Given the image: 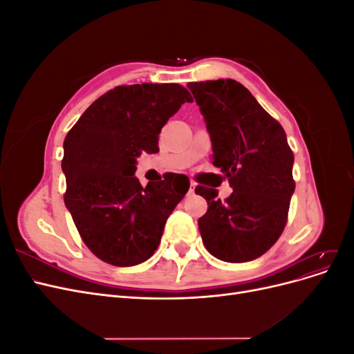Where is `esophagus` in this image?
I'll list each match as a JSON object with an SVG mask.
<instances>
[{
    "label": "esophagus",
    "instance_id": "34e87169",
    "mask_svg": "<svg viewBox=\"0 0 354 354\" xmlns=\"http://www.w3.org/2000/svg\"><path fill=\"white\" fill-rule=\"evenodd\" d=\"M196 189V183L195 181H190V187H189V195H194Z\"/></svg>",
    "mask_w": 354,
    "mask_h": 354
}]
</instances>
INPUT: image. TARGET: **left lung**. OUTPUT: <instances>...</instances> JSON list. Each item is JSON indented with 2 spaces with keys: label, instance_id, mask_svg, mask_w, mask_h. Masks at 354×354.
I'll return each mask as SVG.
<instances>
[{
  "label": "left lung",
  "instance_id": "8db88e82",
  "mask_svg": "<svg viewBox=\"0 0 354 354\" xmlns=\"http://www.w3.org/2000/svg\"><path fill=\"white\" fill-rule=\"evenodd\" d=\"M207 122L212 164L233 189L224 201L216 189L196 187L208 202L198 221L205 248L216 259H259L279 239L295 190L294 153L282 125L248 88L234 80L187 84Z\"/></svg>",
  "mask_w": 354,
  "mask_h": 354
}]
</instances>
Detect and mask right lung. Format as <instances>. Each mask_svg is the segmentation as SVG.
Here are the masks:
<instances>
[{
  "label": "right lung",
  "mask_w": 354,
  "mask_h": 354,
  "mask_svg": "<svg viewBox=\"0 0 354 354\" xmlns=\"http://www.w3.org/2000/svg\"><path fill=\"white\" fill-rule=\"evenodd\" d=\"M178 84L120 85L85 111L63 143L65 205L84 243L102 261L130 267L151 259L169 214L189 190L185 177L147 183L134 176L142 152L181 104Z\"/></svg>",
  "instance_id": "add662e5"
}]
</instances>
